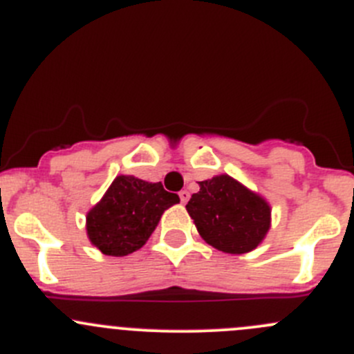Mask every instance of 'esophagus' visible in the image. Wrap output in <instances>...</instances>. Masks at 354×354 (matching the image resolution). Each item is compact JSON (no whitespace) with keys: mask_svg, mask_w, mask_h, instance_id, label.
Wrapping results in <instances>:
<instances>
[{"mask_svg":"<svg viewBox=\"0 0 354 354\" xmlns=\"http://www.w3.org/2000/svg\"><path fill=\"white\" fill-rule=\"evenodd\" d=\"M188 198H190V194H188L187 190H181V192H180V201H181V204H187Z\"/></svg>","mask_w":354,"mask_h":354,"instance_id":"1","label":"esophagus"}]
</instances>
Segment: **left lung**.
I'll list each match as a JSON object with an SVG mask.
<instances>
[{"mask_svg":"<svg viewBox=\"0 0 354 354\" xmlns=\"http://www.w3.org/2000/svg\"><path fill=\"white\" fill-rule=\"evenodd\" d=\"M187 211L209 245L226 254L256 249L272 226L268 201L228 174L198 181Z\"/></svg>","mask_w":354,"mask_h":354,"instance_id":"8db88e82","label":"left lung"}]
</instances>
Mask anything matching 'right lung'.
<instances>
[{"label": "right lung", "instance_id": "right-lung-1", "mask_svg": "<svg viewBox=\"0 0 354 354\" xmlns=\"http://www.w3.org/2000/svg\"><path fill=\"white\" fill-rule=\"evenodd\" d=\"M178 202L160 183L119 174L86 214V233L105 256H128L145 245L164 211Z\"/></svg>", "mask_w": 354, "mask_h": 354}]
</instances>
